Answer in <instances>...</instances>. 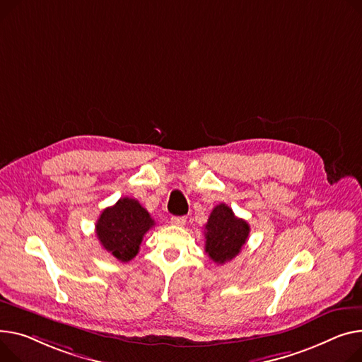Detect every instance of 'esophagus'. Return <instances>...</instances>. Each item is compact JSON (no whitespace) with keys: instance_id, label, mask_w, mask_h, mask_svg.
<instances>
[{"instance_id":"34e87169","label":"esophagus","mask_w":362,"mask_h":362,"mask_svg":"<svg viewBox=\"0 0 362 362\" xmlns=\"http://www.w3.org/2000/svg\"><path fill=\"white\" fill-rule=\"evenodd\" d=\"M170 224L182 227V226L186 224V216H172V218H170Z\"/></svg>"}]
</instances>
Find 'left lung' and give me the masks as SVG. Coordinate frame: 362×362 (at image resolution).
<instances>
[{
    "label": "left lung",
    "instance_id": "1",
    "mask_svg": "<svg viewBox=\"0 0 362 362\" xmlns=\"http://www.w3.org/2000/svg\"><path fill=\"white\" fill-rule=\"evenodd\" d=\"M249 233V224L237 218L228 205H216L205 226V252L212 262L224 264L240 253L247 242Z\"/></svg>",
    "mask_w": 362,
    "mask_h": 362
}]
</instances>
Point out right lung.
<instances>
[{"label": "right lung", "mask_w": 362, "mask_h": 362, "mask_svg": "<svg viewBox=\"0 0 362 362\" xmlns=\"http://www.w3.org/2000/svg\"><path fill=\"white\" fill-rule=\"evenodd\" d=\"M154 224L148 211L136 199L120 198L100 214L95 234L110 255L120 262H129L138 255L144 234Z\"/></svg>", "instance_id": "1"}]
</instances>
